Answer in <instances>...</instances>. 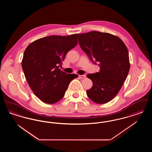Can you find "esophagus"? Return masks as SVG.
Wrapping results in <instances>:
<instances>
[{
    "mask_svg": "<svg viewBox=\"0 0 152 152\" xmlns=\"http://www.w3.org/2000/svg\"><path fill=\"white\" fill-rule=\"evenodd\" d=\"M79 77L80 79H85L86 77V76L83 75H79Z\"/></svg>",
    "mask_w": 152,
    "mask_h": 152,
    "instance_id": "esophagus-1",
    "label": "esophagus"
}]
</instances>
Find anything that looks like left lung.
<instances>
[{
  "instance_id": "8db88e82",
  "label": "left lung",
  "mask_w": 152,
  "mask_h": 152,
  "mask_svg": "<svg viewBox=\"0 0 152 152\" xmlns=\"http://www.w3.org/2000/svg\"><path fill=\"white\" fill-rule=\"evenodd\" d=\"M77 37L81 49L100 68L99 72L87 75L93 82L87 95L96 103H107L118 94L127 77L130 69L128 48L120 38L107 32L91 31L78 34Z\"/></svg>"
}]
</instances>
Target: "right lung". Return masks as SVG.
<instances>
[{"label": "right lung", "mask_w": 152, "mask_h": 152, "mask_svg": "<svg viewBox=\"0 0 152 152\" xmlns=\"http://www.w3.org/2000/svg\"><path fill=\"white\" fill-rule=\"evenodd\" d=\"M78 43L77 34L47 36L29 44L25 50L22 66L34 94L47 104H55L65 94L68 86L78 76L59 69L68 51Z\"/></svg>", "instance_id": "right-lung-1"}]
</instances>
